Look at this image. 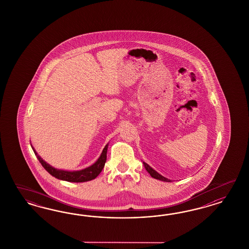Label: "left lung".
<instances>
[{
	"instance_id": "obj_1",
	"label": "left lung",
	"mask_w": 249,
	"mask_h": 249,
	"mask_svg": "<svg viewBox=\"0 0 249 249\" xmlns=\"http://www.w3.org/2000/svg\"><path fill=\"white\" fill-rule=\"evenodd\" d=\"M143 165L144 167H145V169H146V171H147L149 174H151V176L152 178L157 179V180H160V181H172L171 180H169V179L165 178V177H163L162 175H160V174H158L155 170H153V169L151 168V166L149 165V164H147V163H146V162H144V161Z\"/></svg>"
}]
</instances>
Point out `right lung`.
Returning <instances> with one entry per match:
<instances>
[{"label": "right lung", "mask_w": 249, "mask_h": 249, "mask_svg": "<svg viewBox=\"0 0 249 249\" xmlns=\"http://www.w3.org/2000/svg\"><path fill=\"white\" fill-rule=\"evenodd\" d=\"M107 147H108V143L106 145L100 157L98 159V160L94 164H92L83 170L73 171V172L58 170V169L53 168L38 155L37 152L34 149V147H32V148H33V151L35 152L36 156L37 157L38 160L40 161V163L49 174L53 177H55L56 179H59L62 181H70V182H84V181H91V180L95 179L98 174L101 173V171L103 170V168L105 166L106 160H107Z\"/></svg>", "instance_id": "add662e5"}]
</instances>
